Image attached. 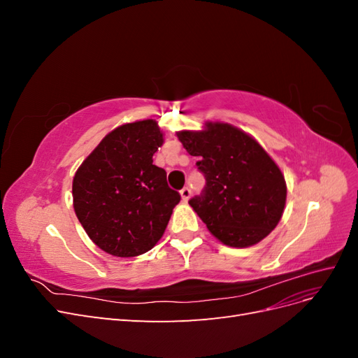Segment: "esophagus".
Listing matches in <instances>:
<instances>
[{
  "instance_id": "obj_1",
  "label": "esophagus",
  "mask_w": 358,
  "mask_h": 358,
  "mask_svg": "<svg viewBox=\"0 0 358 358\" xmlns=\"http://www.w3.org/2000/svg\"><path fill=\"white\" fill-rule=\"evenodd\" d=\"M180 197H182V200H183V201L187 203V201L189 200V197H191V189H189V188H187V187L183 188V189H180Z\"/></svg>"
}]
</instances>
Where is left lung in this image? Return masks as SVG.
<instances>
[{
    "instance_id": "8db88e82",
    "label": "left lung",
    "mask_w": 358,
    "mask_h": 358,
    "mask_svg": "<svg viewBox=\"0 0 358 358\" xmlns=\"http://www.w3.org/2000/svg\"><path fill=\"white\" fill-rule=\"evenodd\" d=\"M187 152L199 157L206 178L200 197L189 206L208 230L227 246L262 242L282 218L287 183L257 140L225 122H206L201 131H178Z\"/></svg>"
}]
</instances>
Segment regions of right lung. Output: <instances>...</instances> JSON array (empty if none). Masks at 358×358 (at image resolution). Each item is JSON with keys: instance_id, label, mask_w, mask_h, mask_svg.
Here are the masks:
<instances>
[{"instance_id": "add662e5", "label": "right lung", "mask_w": 358, "mask_h": 358, "mask_svg": "<svg viewBox=\"0 0 358 358\" xmlns=\"http://www.w3.org/2000/svg\"><path fill=\"white\" fill-rule=\"evenodd\" d=\"M164 137L154 119L119 125L73 178V208L90 239L115 257H137L166 231L178 191L154 164Z\"/></svg>"}]
</instances>
